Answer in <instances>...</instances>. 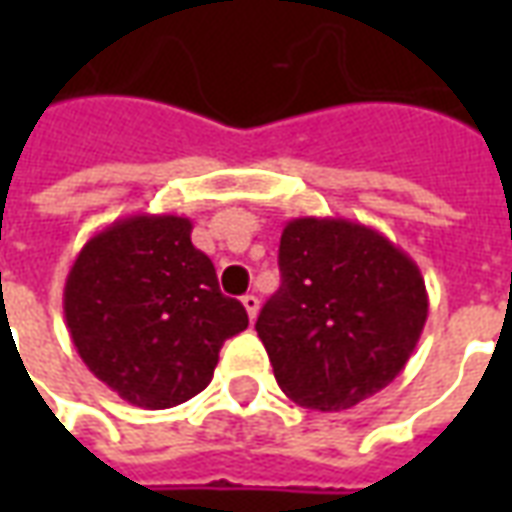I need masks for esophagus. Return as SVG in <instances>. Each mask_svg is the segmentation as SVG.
<instances>
[{"instance_id":"esophagus-1","label":"esophagus","mask_w":512,"mask_h":512,"mask_svg":"<svg viewBox=\"0 0 512 512\" xmlns=\"http://www.w3.org/2000/svg\"><path fill=\"white\" fill-rule=\"evenodd\" d=\"M241 304H244L246 315H249V321H255L257 312H260V299H257L255 293H246L244 299H241Z\"/></svg>"}]
</instances>
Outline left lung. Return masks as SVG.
<instances>
[{
	"mask_svg": "<svg viewBox=\"0 0 512 512\" xmlns=\"http://www.w3.org/2000/svg\"><path fill=\"white\" fill-rule=\"evenodd\" d=\"M279 271L255 329L293 403L343 411L395 381L428 321L403 249L365 224L304 216L282 230Z\"/></svg>",
	"mask_w": 512,
	"mask_h": 512,
	"instance_id": "1",
	"label": "left lung"
}]
</instances>
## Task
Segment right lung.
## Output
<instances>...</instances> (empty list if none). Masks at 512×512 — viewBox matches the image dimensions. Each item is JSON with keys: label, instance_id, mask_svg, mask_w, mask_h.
I'll return each mask as SVG.
<instances>
[{"label": "right lung", "instance_id": "add662e5", "mask_svg": "<svg viewBox=\"0 0 512 512\" xmlns=\"http://www.w3.org/2000/svg\"><path fill=\"white\" fill-rule=\"evenodd\" d=\"M62 307L90 373L139 408L200 395L224 340L249 326L191 244L189 219L172 213H136L95 233L73 260Z\"/></svg>", "mask_w": 512, "mask_h": 512}]
</instances>
